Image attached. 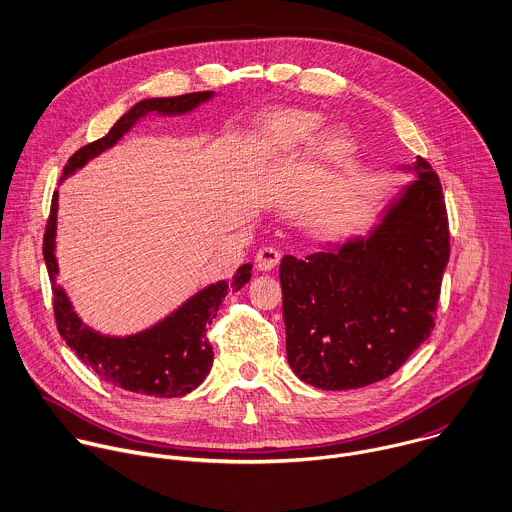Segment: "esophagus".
Masks as SVG:
<instances>
[{"label": "esophagus", "mask_w": 512, "mask_h": 512, "mask_svg": "<svg viewBox=\"0 0 512 512\" xmlns=\"http://www.w3.org/2000/svg\"><path fill=\"white\" fill-rule=\"evenodd\" d=\"M280 250H276V248H272V246H266V248H262L258 254H256V266L260 268V270H272L278 262H280Z\"/></svg>", "instance_id": "34e87169"}]
</instances>
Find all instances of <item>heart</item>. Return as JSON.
Masks as SVG:
<instances>
[{"label":"heart","mask_w":512,"mask_h":512,"mask_svg":"<svg viewBox=\"0 0 512 512\" xmlns=\"http://www.w3.org/2000/svg\"><path fill=\"white\" fill-rule=\"evenodd\" d=\"M322 126V116L310 110H280L270 114L258 128L250 144V164L254 170L272 166L274 162L308 148ZM340 140L334 132L320 136V150L332 154Z\"/></svg>","instance_id":"obj_1"}]
</instances>
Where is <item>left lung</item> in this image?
I'll return each instance as SVG.
<instances>
[{"mask_svg":"<svg viewBox=\"0 0 512 512\" xmlns=\"http://www.w3.org/2000/svg\"><path fill=\"white\" fill-rule=\"evenodd\" d=\"M368 238L280 264L286 356L322 390L394 374L430 336L450 256L442 186L424 158Z\"/></svg>","mask_w":512,"mask_h":512,"instance_id":"8db88e82","label":"left lung"}]
</instances>
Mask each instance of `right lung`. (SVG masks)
Returning <instances> with one entry per match:
<instances>
[{"instance_id": "1", "label": "right lung", "mask_w": 512, "mask_h": 512, "mask_svg": "<svg viewBox=\"0 0 512 512\" xmlns=\"http://www.w3.org/2000/svg\"><path fill=\"white\" fill-rule=\"evenodd\" d=\"M214 92H194L176 98H150L138 102L128 114H124L114 128L100 140L80 148L64 166V178L82 168L88 160L96 158L104 150L112 148L140 118L146 114H186L200 104L208 102ZM58 216V192H54L50 218L44 234V260L52 280L54 292V316L58 332L66 344L78 354V358L90 366L102 380L120 386L130 392L176 398L198 388L208 376L214 350L206 338L208 326L218 314L220 302L230 290H240L252 272V264H244L236 270L232 280H220L200 290L186 300L176 312L158 322L156 326L132 334V336H104L88 328L72 308L64 288L56 284V218Z\"/></svg>"}]
</instances>
